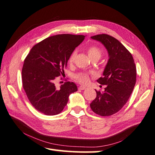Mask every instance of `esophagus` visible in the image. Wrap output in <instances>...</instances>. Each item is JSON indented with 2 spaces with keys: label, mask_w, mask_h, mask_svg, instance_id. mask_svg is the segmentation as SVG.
Returning <instances> with one entry per match:
<instances>
[{
  "label": "esophagus",
  "mask_w": 155,
  "mask_h": 155,
  "mask_svg": "<svg viewBox=\"0 0 155 155\" xmlns=\"http://www.w3.org/2000/svg\"><path fill=\"white\" fill-rule=\"evenodd\" d=\"M87 87H84V86H79L78 87V90H84L86 89Z\"/></svg>",
  "instance_id": "esophagus-1"
}]
</instances>
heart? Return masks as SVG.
<instances>
[{"label":"heart","mask_w":155,"mask_h":155,"mask_svg":"<svg viewBox=\"0 0 155 155\" xmlns=\"http://www.w3.org/2000/svg\"><path fill=\"white\" fill-rule=\"evenodd\" d=\"M87 52L91 58L93 57L100 58L102 55V51L100 48H98L97 46L91 45L87 48ZM76 55H77V51H74L71 53L68 58V62L70 64L73 62ZM74 79L81 84H86L89 81V74L85 72H80L74 74Z\"/></svg>","instance_id":"1"}]
</instances>
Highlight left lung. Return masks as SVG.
Segmentation results:
<instances>
[{
	"label": "left lung",
	"mask_w": 155,
	"mask_h": 155,
	"mask_svg": "<svg viewBox=\"0 0 155 155\" xmlns=\"http://www.w3.org/2000/svg\"><path fill=\"white\" fill-rule=\"evenodd\" d=\"M101 42L108 53V61L103 77L97 82L106 85L104 92L97 91L91 103V109L102 117L110 116L119 111L127 103L136 83L137 69L132 54L117 39L102 34L91 37Z\"/></svg>",
	"instance_id": "1"
}]
</instances>
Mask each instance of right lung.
<instances>
[{
	"label": "right lung",
	"mask_w": 155,
	"mask_h": 155,
	"mask_svg": "<svg viewBox=\"0 0 155 155\" xmlns=\"http://www.w3.org/2000/svg\"><path fill=\"white\" fill-rule=\"evenodd\" d=\"M84 37L70 34L52 36L35 45L25 59L22 87L31 104L41 113H61L69 95L77 91V85L69 81L57 88L55 79L64 73L69 57Z\"/></svg>",
	"instance_id": "1"
}]
</instances>
